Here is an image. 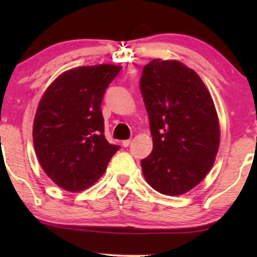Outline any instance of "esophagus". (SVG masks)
Returning a JSON list of instances; mask_svg holds the SVG:
<instances>
[{
    "mask_svg": "<svg viewBox=\"0 0 257 257\" xmlns=\"http://www.w3.org/2000/svg\"><path fill=\"white\" fill-rule=\"evenodd\" d=\"M131 143H132L131 140H124V141H122V145L124 147H128L129 145H131Z\"/></svg>",
    "mask_w": 257,
    "mask_h": 257,
    "instance_id": "1",
    "label": "esophagus"
}]
</instances>
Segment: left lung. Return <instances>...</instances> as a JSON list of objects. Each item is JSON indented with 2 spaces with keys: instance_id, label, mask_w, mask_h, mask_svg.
I'll return each instance as SVG.
<instances>
[{
  "instance_id": "1",
  "label": "left lung",
  "mask_w": 257,
  "mask_h": 257,
  "mask_svg": "<svg viewBox=\"0 0 257 257\" xmlns=\"http://www.w3.org/2000/svg\"><path fill=\"white\" fill-rule=\"evenodd\" d=\"M140 90L150 119L153 150L141 161L152 188L167 196L188 192L210 172L220 145V126L210 93L180 61L153 59Z\"/></svg>"
}]
</instances>
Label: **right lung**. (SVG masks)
<instances>
[{"instance_id":"add662e5","label":"right lung","mask_w":257,"mask_h":257,"mask_svg":"<svg viewBox=\"0 0 257 257\" xmlns=\"http://www.w3.org/2000/svg\"><path fill=\"white\" fill-rule=\"evenodd\" d=\"M120 66H81L61 73L44 91L34 120L35 151L59 187L79 192L94 185L119 150L104 135L101 102Z\"/></svg>"}]
</instances>
